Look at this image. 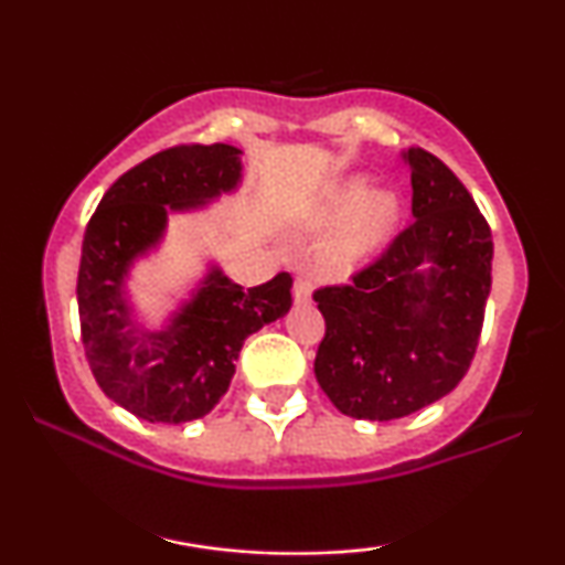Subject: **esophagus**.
I'll use <instances>...</instances> for the list:
<instances>
[{
    "label": "esophagus",
    "instance_id": "obj_1",
    "mask_svg": "<svg viewBox=\"0 0 565 565\" xmlns=\"http://www.w3.org/2000/svg\"><path fill=\"white\" fill-rule=\"evenodd\" d=\"M295 302L297 305H305V302H310V295H313V284H310V278H305V276H297L295 278Z\"/></svg>",
    "mask_w": 565,
    "mask_h": 565
}]
</instances>
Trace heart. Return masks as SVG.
I'll list each match as a JSON object with an SVG mask.
<instances>
[{
	"mask_svg": "<svg viewBox=\"0 0 565 565\" xmlns=\"http://www.w3.org/2000/svg\"><path fill=\"white\" fill-rule=\"evenodd\" d=\"M348 210L353 212L323 252V263L332 270L350 268L385 238L398 212V199L391 191H374L364 196V183L353 180L327 201L319 220H334Z\"/></svg>",
	"mask_w": 565,
	"mask_h": 565,
	"instance_id": "b5f03b06",
	"label": "heart"
}]
</instances>
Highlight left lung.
I'll list each match as a JSON object with an SVG mask.
<instances>
[{
    "mask_svg": "<svg viewBox=\"0 0 565 565\" xmlns=\"http://www.w3.org/2000/svg\"><path fill=\"white\" fill-rule=\"evenodd\" d=\"M404 159L412 225L348 284L313 291L327 321L316 380L342 414L372 423L408 417L459 385L491 291L494 242L468 188L425 148Z\"/></svg>",
    "mask_w": 565,
    "mask_h": 565,
    "instance_id": "obj_1",
    "label": "left lung"
}]
</instances>
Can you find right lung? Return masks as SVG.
I'll use <instances>...</instances> for the list:
<instances>
[{
  "instance_id": "add662e5",
  "label": "right lung",
  "mask_w": 565,
  "mask_h": 565,
  "mask_svg": "<svg viewBox=\"0 0 565 565\" xmlns=\"http://www.w3.org/2000/svg\"><path fill=\"white\" fill-rule=\"evenodd\" d=\"M242 151L225 142L174 146L121 174L89 217L82 242V342L97 385L148 423L180 425L210 414L228 391L244 340L291 308V276L244 289L212 268L193 297L148 332L132 321L125 278L164 236L167 212L204 206L242 180Z\"/></svg>"
}]
</instances>
